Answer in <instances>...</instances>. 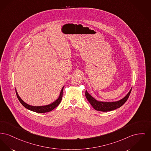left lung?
Listing matches in <instances>:
<instances>
[{"instance_id":"1","label":"left lung","mask_w":151,"mask_h":151,"mask_svg":"<svg viewBox=\"0 0 151 151\" xmlns=\"http://www.w3.org/2000/svg\"><path fill=\"white\" fill-rule=\"evenodd\" d=\"M132 89L130 90V91L128 92V93L124 97L123 99H121L120 100H119L115 102H102V101H99L95 99L93 97H92L87 91H86V97L87 99L88 100L89 103L91 104V106L93 107L95 109L96 111H103V112H108L115 110L117 108H120L122 106L124 103L127 101V99L129 98Z\"/></svg>"}]
</instances>
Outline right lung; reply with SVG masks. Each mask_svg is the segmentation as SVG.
Instances as JSON below:
<instances>
[{"instance_id":"right-lung-1","label":"right lung","mask_w":151,"mask_h":151,"mask_svg":"<svg viewBox=\"0 0 151 151\" xmlns=\"http://www.w3.org/2000/svg\"><path fill=\"white\" fill-rule=\"evenodd\" d=\"M63 88H64V87H63L62 89L61 90L59 97L55 101H54L51 104H49V105H47V106H29V105L27 104L25 102H24L19 96L18 93L17 92V90H15V91H16V93H17V96L18 97V100H19L20 103L25 108H26L27 109L30 110V111L35 112L37 113H45V112L51 111L52 110H53L54 108H55L56 106H58L60 103L63 98Z\"/></svg>"}]
</instances>
